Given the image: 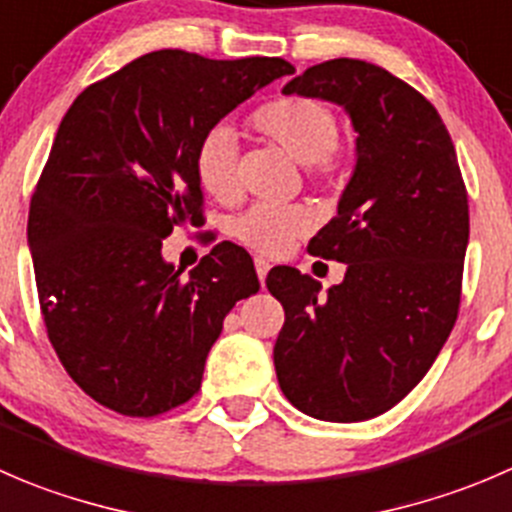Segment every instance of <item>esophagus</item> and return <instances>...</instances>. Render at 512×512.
<instances>
[{
    "label": "esophagus",
    "mask_w": 512,
    "mask_h": 512,
    "mask_svg": "<svg viewBox=\"0 0 512 512\" xmlns=\"http://www.w3.org/2000/svg\"><path fill=\"white\" fill-rule=\"evenodd\" d=\"M255 267H257V277H260V282L265 285V277H267V272H270V262L262 260V257H257Z\"/></svg>",
    "instance_id": "34e87169"
}]
</instances>
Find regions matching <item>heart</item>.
I'll return each mask as SVG.
<instances>
[{
    "label": "heart",
    "instance_id": "heart-1",
    "mask_svg": "<svg viewBox=\"0 0 512 512\" xmlns=\"http://www.w3.org/2000/svg\"><path fill=\"white\" fill-rule=\"evenodd\" d=\"M250 127L262 140L305 165L310 182H335L345 170L347 152L337 137V117L322 99H270L250 114ZM235 157V140L225 127L207 132L195 152L197 182L212 200L222 205H232L240 197ZM312 225V215L302 207L257 205L237 217L232 235L257 255L277 257L290 250L297 237L307 235Z\"/></svg>",
    "mask_w": 512,
    "mask_h": 512
}]
</instances>
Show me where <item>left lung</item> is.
I'll return each mask as SVG.
<instances>
[{
  "label": "left lung",
  "mask_w": 512,
  "mask_h": 512,
  "mask_svg": "<svg viewBox=\"0 0 512 512\" xmlns=\"http://www.w3.org/2000/svg\"><path fill=\"white\" fill-rule=\"evenodd\" d=\"M282 92L342 104L357 165L337 215L307 245L345 262V280L320 295V282L300 270L267 275L285 307L277 380L310 418L370 420L423 380L458 320L468 190L438 109L388 69L330 59Z\"/></svg>",
  "instance_id": "1"
}]
</instances>
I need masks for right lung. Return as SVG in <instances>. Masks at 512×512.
<instances>
[{
  "label": "right lung",
  "instance_id": "add662e5",
  "mask_svg": "<svg viewBox=\"0 0 512 512\" xmlns=\"http://www.w3.org/2000/svg\"><path fill=\"white\" fill-rule=\"evenodd\" d=\"M292 72L280 57L160 49L89 84L64 114L29 205V250L49 342L104 408L155 418L195 398L227 312L260 290L250 252L232 242L187 280L162 242L205 225L202 137Z\"/></svg>",
  "mask_w": 512,
  "mask_h": 512
}]
</instances>
